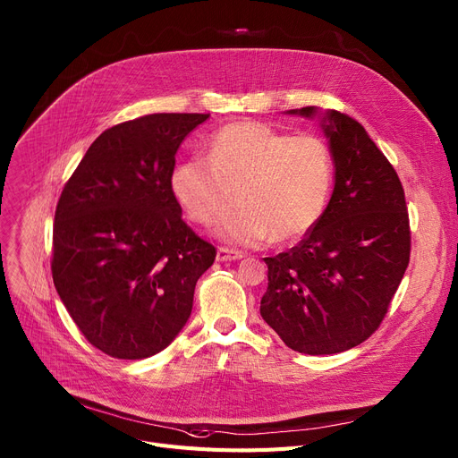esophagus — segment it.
<instances>
[{
	"instance_id": "34e87169",
	"label": "esophagus",
	"mask_w": 458,
	"mask_h": 458,
	"mask_svg": "<svg viewBox=\"0 0 458 458\" xmlns=\"http://www.w3.org/2000/svg\"><path fill=\"white\" fill-rule=\"evenodd\" d=\"M242 258H243L242 250H233L228 247L216 249V261H232V259H242Z\"/></svg>"
}]
</instances>
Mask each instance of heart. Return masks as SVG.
Returning <instances> with one entry per match:
<instances>
[{"label": "heart", "mask_w": 458, "mask_h": 458, "mask_svg": "<svg viewBox=\"0 0 458 458\" xmlns=\"http://www.w3.org/2000/svg\"><path fill=\"white\" fill-rule=\"evenodd\" d=\"M334 156L314 133L292 135L259 123L216 131L208 159L192 157L173 174L174 197L192 223L211 225L233 200L216 233L235 245L295 242L327 211ZM234 192L232 193L231 191Z\"/></svg>", "instance_id": "b5f03b06"}]
</instances>
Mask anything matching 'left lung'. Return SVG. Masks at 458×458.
<instances>
[{
    "mask_svg": "<svg viewBox=\"0 0 458 458\" xmlns=\"http://www.w3.org/2000/svg\"><path fill=\"white\" fill-rule=\"evenodd\" d=\"M314 116L316 107L290 111ZM335 183L321 221L285 252L263 258L259 314L304 354L349 351L380 327L411 261L404 189L392 163L352 116L328 111Z\"/></svg>",
    "mask_w": 458,
    "mask_h": 458,
    "instance_id": "8db88e82",
    "label": "left lung"
}]
</instances>
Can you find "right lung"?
<instances>
[{
  "label": "right lung",
  "mask_w": 458,
  "mask_h": 458,
  "mask_svg": "<svg viewBox=\"0 0 458 458\" xmlns=\"http://www.w3.org/2000/svg\"><path fill=\"white\" fill-rule=\"evenodd\" d=\"M202 113H156L106 130L64 183L52 276L87 342L120 358L163 351L187 323L216 250L182 219L176 152Z\"/></svg>",
  "instance_id": "1"
}]
</instances>
